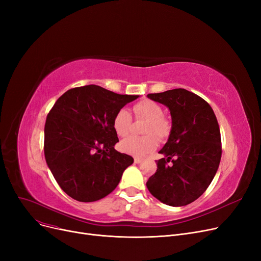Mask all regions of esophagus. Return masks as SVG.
<instances>
[{"label": "esophagus", "instance_id": "obj_1", "mask_svg": "<svg viewBox=\"0 0 261 261\" xmlns=\"http://www.w3.org/2000/svg\"><path fill=\"white\" fill-rule=\"evenodd\" d=\"M143 162V159L141 158H134V163L135 164H141Z\"/></svg>", "mask_w": 261, "mask_h": 261}]
</instances>
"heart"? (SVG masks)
Masks as SVG:
<instances>
[{"label": "heart", "instance_id": "heart-1", "mask_svg": "<svg viewBox=\"0 0 261 261\" xmlns=\"http://www.w3.org/2000/svg\"><path fill=\"white\" fill-rule=\"evenodd\" d=\"M133 113L138 119H146L147 122L144 128L146 136H130V138L120 142L121 151L135 156H144L156 148L158 140L164 139L170 132V122L163 116L162 107L149 99L141 100L133 106ZM132 117L128 110L120 109L113 119V127L118 136L125 138L131 130ZM154 134V136L152 134Z\"/></svg>", "mask_w": 261, "mask_h": 261}]
</instances>
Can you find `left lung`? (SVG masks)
<instances>
[{
    "label": "left lung",
    "instance_id": "8db88e82",
    "mask_svg": "<svg viewBox=\"0 0 261 261\" xmlns=\"http://www.w3.org/2000/svg\"><path fill=\"white\" fill-rule=\"evenodd\" d=\"M171 115L167 143L159 153L156 172L146 185L154 198L170 206L197 200L212 183L221 160V135L212 107L185 89L148 94ZM172 162L170 166L168 165Z\"/></svg>",
    "mask_w": 261,
    "mask_h": 261
}]
</instances>
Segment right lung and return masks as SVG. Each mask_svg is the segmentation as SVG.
I'll return each mask as SVG.
<instances>
[{
  "label": "right lung",
  "instance_id": "obj_1",
  "mask_svg": "<svg viewBox=\"0 0 261 261\" xmlns=\"http://www.w3.org/2000/svg\"><path fill=\"white\" fill-rule=\"evenodd\" d=\"M139 95H120L89 85L66 91L44 127V155L66 195L94 202L111 194L133 158L114 149L115 114Z\"/></svg>",
  "mask_w": 261,
  "mask_h": 261
}]
</instances>
